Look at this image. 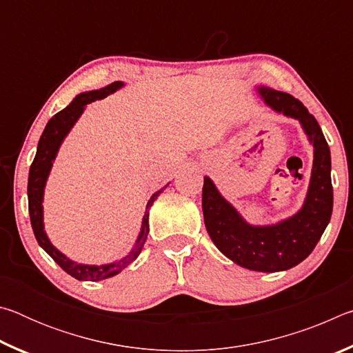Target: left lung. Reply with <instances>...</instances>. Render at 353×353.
Instances as JSON below:
<instances>
[{
    "label": "left lung",
    "instance_id": "1",
    "mask_svg": "<svg viewBox=\"0 0 353 353\" xmlns=\"http://www.w3.org/2000/svg\"><path fill=\"white\" fill-rule=\"evenodd\" d=\"M256 93L271 110L297 119L313 145V168L303 204L294 214L277 223L250 224L205 176L202 212L208 235L227 259L250 271L279 272L305 260L330 223L332 159L318 121L301 101L266 85L256 87Z\"/></svg>",
    "mask_w": 353,
    "mask_h": 353
}]
</instances>
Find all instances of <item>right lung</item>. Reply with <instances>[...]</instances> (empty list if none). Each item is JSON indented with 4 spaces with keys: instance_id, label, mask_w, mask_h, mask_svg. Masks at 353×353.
Returning <instances> with one entry per match:
<instances>
[{
    "instance_id": "right-lung-1",
    "label": "right lung",
    "mask_w": 353,
    "mask_h": 353,
    "mask_svg": "<svg viewBox=\"0 0 353 353\" xmlns=\"http://www.w3.org/2000/svg\"><path fill=\"white\" fill-rule=\"evenodd\" d=\"M123 87H124V82L117 81V82H112L110 85L99 88V90L79 93L67 107H65L63 110L56 113V115L48 121L43 134L40 137L37 154H35L31 170H29L28 202H29V216H31V224H32L35 240H37V243L40 244V248L43 249L45 252L50 255L65 272L70 274L71 277L81 280V282H99V280L110 279L121 272L124 268H128L134 260H137V256L140 255L143 246H145V241L149 234V208L152 207L154 201L159 198V194L170 185L166 183L163 188L155 191V193L151 196V199L148 201L145 216H143V221H141V229L139 232V236H137L132 249H130L126 255L115 261L105 263V265H85V263L74 261L68 259L63 252H61V250L51 243V240L46 235L45 223H43V196H45V187H46L48 177H50V172L52 170V165H54L59 149H61L63 140L67 139L70 130L74 128L77 119L81 118L83 110H85L87 104H90L97 99H103L105 97H109V94L115 93Z\"/></svg>"
}]
</instances>
